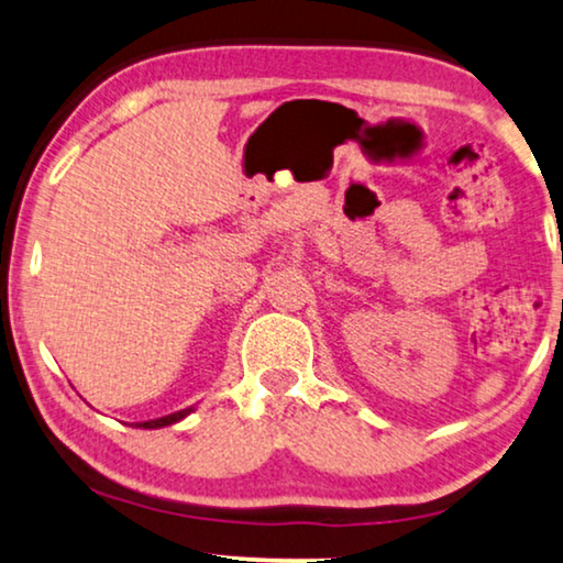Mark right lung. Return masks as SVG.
I'll return each mask as SVG.
<instances>
[{"mask_svg": "<svg viewBox=\"0 0 563 563\" xmlns=\"http://www.w3.org/2000/svg\"><path fill=\"white\" fill-rule=\"evenodd\" d=\"M195 411V406H187L183 411H175V413H167V417H159V419H152V421H136V429H162V427H173V423L183 421L185 417H190Z\"/></svg>", "mask_w": 563, "mask_h": 563, "instance_id": "obj_1", "label": "right lung"}]
</instances>
